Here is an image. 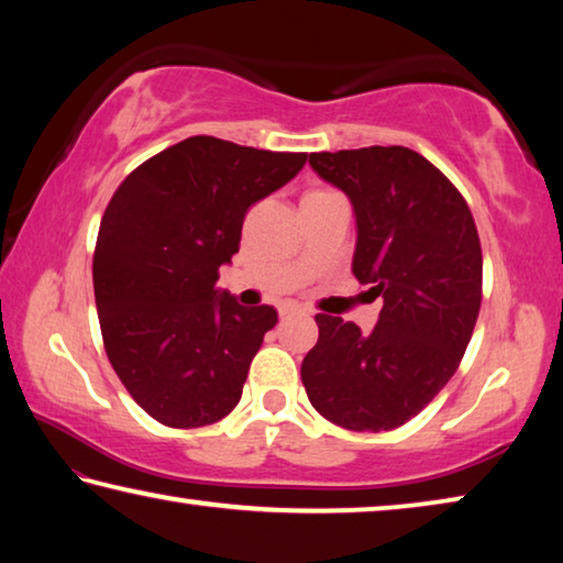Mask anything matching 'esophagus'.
<instances>
[{
	"instance_id": "1",
	"label": "esophagus",
	"mask_w": 563,
	"mask_h": 563,
	"mask_svg": "<svg viewBox=\"0 0 563 563\" xmlns=\"http://www.w3.org/2000/svg\"><path fill=\"white\" fill-rule=\"evenodd\" d=\"M302 308L300 305H283L280 308V318H288V316H300Z\"/></svg>"
}]
</instances>
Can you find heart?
Returning <instances> with one entry per match:
<instances>
[{"mask_svg": "<svg viewBox=\"0 0 563 563\" xmlns=\"http://www.w3.org/2000/svg\"><path fill=\"white\" fill-rule=\"evenodd\" d=\"M322 194H328V190H310V194H305L302 198H310V196H322Z\"/></svg>", "mask_w": 563, "mask_h": 563, "instance_id": "obj_1", "label": "heart"}]
</instances>
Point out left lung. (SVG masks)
Returning a JSON list of instances; mask_svg holds the SVG:
<instances>
[{
	"instance_id": "left-lung-1",
	"label": "left lung",
	"mask_w": 563,
	"mask_h": 563,
	"mask_svg": "<svg viewBox=\"0 0 563 563\" xmlns=\"http://www.w3.org/2000/svg\"><path fill=\"white\" fill-rule=\"evenodd\" d=\"M350 198L352 273L383 298L377 325L316 316L318 342L300 375L310 405L352 432L405 424L450 383L482 305V245L450 178L405 146L310 154Z\"/></svg>"
}]
</instances>
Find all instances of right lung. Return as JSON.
I'll use <instances>...</instances> for the list:
<instances>
[{
  "label": "right lung",
  "instance_id": "right-lung-1",
  "mask_svg": "<svg viewBox=\"0 0 563 563\" xmlns=\"http://www.w3.org/2000/svg\"><path fill=\"white\" fill-rule=\"evenodd\" d=\"M308 154L190 136L117 188L93 251V295L111 367L141 409L176 430L213 424L241 402L271 305L216 288L247 208L288 184Z\"/></svg>",
  "mask_w": 563,
  "mask_h": 563
}]
</instances>
